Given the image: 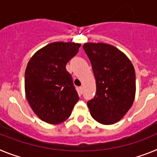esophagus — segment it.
Listing matches in <instances>:
<instances>
[{
    "mask_svg": "<svg viewBox=\"0 0 157 157\" xmlns=\"http://www.w3.org/2000/svg\"><path fill=\"white\" fill-rule=\"evenodd\" d=\"M79 90H80V94H82V93H83V92H84V88H83L82 86L80 87V88H79Z\"/></svg>",
    "mask_w": 157,
    "mask_h": 157,
    "instance_id": "obj_1",
    "label": "esophagus"
}]
</instances>
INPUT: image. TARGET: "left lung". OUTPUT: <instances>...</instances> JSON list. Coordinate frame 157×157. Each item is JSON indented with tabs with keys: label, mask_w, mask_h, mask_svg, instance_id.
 Masks as SVG:
<instances>
[{
	"label": "left lung",
	"mask_w": 157,
	"mask_h": 157,
	"mask_svg": "<svg viewBox=\"0 0 157 157\" xmlns=\"http://www.w3.org/2000/svg\"><path fill=\"white\" fill-rule=\"evenodd\" d=\"M84 50L92 66L96 93L87 104L92 118L111 125L126 114L134 100L135 71L118 49L105 43H84Z\"/></svg>",
	"instance_id": "obj_1"
}]
</instances>
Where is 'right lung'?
<instances>
[{
    "instance_id": "add662e5",
    "label": "right lung",
    "mask_w": 157,
    "mask_h": 157,
    "mask_svg": "<svg viewBox=\"0 0 157 157\" xmlns=\"http://www.w3.org/2000/svg\"><path fill=\"white\" fill-rule=\"evenodd\" d=\"M80 46L74 43H50L35 53L27 65L26 97L34 112L47 123L65 121L79 100L65 65Z\"/></svg>"
}]
</instances>
